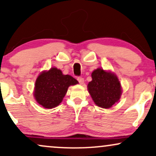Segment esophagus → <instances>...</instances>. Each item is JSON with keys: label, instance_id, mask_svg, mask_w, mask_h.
Wrapping results in <instances>:
<instances>
[{"label": "esophagus", "instance_id": "esophagus-1", "mask_svg": "<svg viewBox=\"0 0 156 156\" xmlns=\"http://www.w3.org/2000/svg\"><path fill=\"white\" fill-rule=\"evenodd\" d=\"M77 80H78V81L79 82L80 84H83L84 83V79L83 78H80V77H79V78H77Z\"/></svg>", "mask_w": 156, "mask_h": 156}]
</instances>
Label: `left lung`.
<instances>
[{
	"label": "left lung",
	"mask_w": 156,
	"mask_h": 156,
	"mask_svg": "<svg viewBox=\"0 0 156 156\" xmlns=\"http://www.w3.org/2000/svg\"><path fill=\"white\" fill-rule=\"evenodd\" d=\"M92 78L87 87L93 101L98 106L109 108L119 101L122 88L116 75L98 68L92 72Z\"/></svg>",
	"instance_id": "8db88e82"
}]
</instances>
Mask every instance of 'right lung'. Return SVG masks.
Segmentation results:
<instances>
[{"label":"right lung","mask_w":156,"mask_h":156,"mask_svg":"<svg viewBox=\"0 0 156 156\" xmlns=\"http://www.w3.org/2000/svg\"><path fill=\"white\" fill-rule=\"evenodd\" d=\"M78 83V80L69 75H63L60 69L52 67L43 71L37 78L34 96L39 105L45 108H53L62 103L69 86Z\"/></svg>","instance_id":"right-lung-1"}]
</instances>
